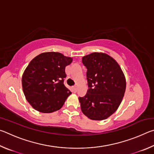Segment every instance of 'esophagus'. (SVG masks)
I'll list each match as a JSON object with an SVG mask.
<instances>
[{"instance_id": "1", "label": "esophagus", "mask_w": 154, "mask_h": 154, "mask_svg": "<svg viewBox=\"0 0 154 154\" xmlns=\"http://www.w3.org/2000/svg\"><path fill=\"white\" fill-rule=\"evenodd\" d=\"M72 92H77V87L76 86H72Z\"/></svg>"}]
</instances>
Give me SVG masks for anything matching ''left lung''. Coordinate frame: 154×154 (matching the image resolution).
I'll return each mask as SVG.
<instances>
[{
  "mask_svg": "<svg viewBox=\"0 0 154 154\" xmlns=\"http://www.w3.org/2000/svg\"><path fill=\"white\" fill-rule=\"evenodd\" d=\"M86 66L88 90L79 97L83 113L92 120H103L116 111L126 91V82L119 64L105 53L94 52L82 58Z\"/></svg>",
  "mask_w": 154,
  "mask_h": 154,
  "instance_id": "1",
  "label": "left lung"
}]
</instances>
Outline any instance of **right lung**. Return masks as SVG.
Wrapping results in <instances>:
<instances>
[{
  "label": "right lung",
  "mask_w": 154,
  "mask_h": 154,
  "mask_svg": "<svg viewBox=\"0 0 154 154\" xmlns=\"http://www.w3.org/2000/svg\"><path fill=\"white\" fill-rule=\"evenodd\" d=\"M72 58L59 52H45L34 58L22 75L23 92L30 105L41 113L62 108L71 92L64 84L65 67Z\"/></svg>",
  "instance_id": "obj_1"
}]
</instances>
